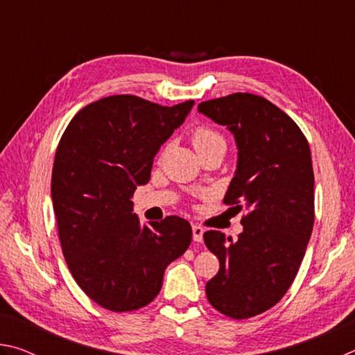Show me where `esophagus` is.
Listing matches in <instances>:
<instances>
[{
	"label": "esophagus",
	"instance_id": "1",
	"mask_svg": "<svg viewBox=\"0 0 355 355\" xmlns=\"http://www.w3.org/2000/svg\"><path fill=\"white\" fill-rule=\"evenodd\" d=\"M192 238H194L196 243H202L203 239V228L200 225H192Z\"/></svg>",
	"mask_w": 355,
	"mask_h": 355
}]
</instances>
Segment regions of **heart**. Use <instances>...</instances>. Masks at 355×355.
Segmentation results:
<instances>
[{"mask_svg": "<svg viewBox=\"0 0 355 355\" xmlns=\"http://www.w3.org/2000/svg\"><path fill=\"white\" fill-rule=\"evenodd\" d=\"M191 141H192V146H194V148L197 150V153H200L203 150H208V148L227 147L225 137L222 136L218 130L207 127V125H199V127L192 130Z\"/></svg>", "mask_w": 355, "mask_h": 355, "instance_id": "b5f03b06", "label": "heart"}]
</instances>
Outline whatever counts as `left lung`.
Masks as SVG:
<instances>
[{
  "mask_svg": "<svg viewBox=\"0 0 355 355\" xmlns=\"http://www.w3.org/2000/svg\"><path fill=\"white\" fill-rule=\"evenodd\" d=\"M199 112L227 125L238 146V167L224 203L243 208L236 241L203 233L219 258L207 297L222 315L248 320L274 307L299 271L315 222V175L307 137L260 95L236 92L202 101Z\"/></svg>",
  "mask_w": 355,
  "mask_h": 355,
  "instance_id": "8db88e82",
  "label": "left lung"
}]
</instances>
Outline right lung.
I'll return each instance as SVG.
<instances>
[{"label":"right lung","instance_id":"add662e5","mask_svg":"<svg viewBox=\"0 0 355 355\" xmlns=\"http://www.w3.org/2000/svg\"><path fill=\"white\" fill-rule=\"evenodd\" d=\"M192 105L111 95L78 111L59 141L51 199L62 254L76 284L106 310L146 307L166 268L189 248L188 220L167 216L142 225L131 199Z\"/></svg>","mask_w":355,"mask_h":355}]
</instances>
